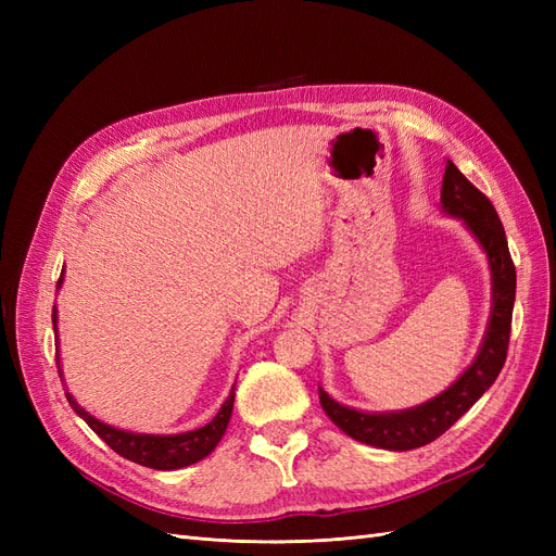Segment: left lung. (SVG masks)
<instances>
[{
  "label": "left lung",
  "mask_w": 556,
  "mask_h": 556,
  "mask_svg": "<svg viewBox=\"0 0 556 556\" xmlns=\"http://www.w3.org/2000/svg\"><path fill=\"white\" fill-rule=\"evenodd\" d=\"M443 211L452 217H459L468 231L473 233L482 250L486 252L492 268V313L486 325L484 339L478 357L466 371L454 380L445 392L431 401L408 410L396 413H362L348 408L333 401L323 387H319V403L331 422L343 429L350 439L359 443L382 447V450H415L422 447L445 433L457 419L473 406V403L490 390L498 378L503 364H506L513 306H515V285L517 274L508 250L506 231L498 220V213L473 182H470L452 160L445 164Z\"/></svg>",
  "instance_id": "1"
}]
</instances>
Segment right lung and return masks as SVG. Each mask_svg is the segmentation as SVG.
<instances>
[{
  "mask_svg": "<svg viewBox=\"0 0 556 556\" xmlns=\"http://www.w3.org/2000/svg\"><path fill=\"white\" fill-rule=\"evenodd\" d=\"M62 285V276L58 280V288ZM53 329H55V341H58V311L53 308ZM58 352V343H55ZM58 357V355H55ZM60 364V357H58ZM62 378V371H60ZM66 399H70L72 408L78 413V417L86 419V425L102 439L111 450H115L121 457L141 464L148 468H157V470H176L182 466L197 464L199 459L208 457V454L215 450V445L220 443L225 435V429L229 425V417L233 410V387L223 403V408L217 410V415L211 419L206 427H199L194 431H185V433H174V435H155V433H131L123 429H113L111 425H104L102 419L92 417L86 408H80L74 401V396L66 392Z\"/></svg>",
  "mask_w": 556,
  "mask_h": 556,
  "instance_id": "obj_1",
  "label": "right lung"
}]
</instances>
